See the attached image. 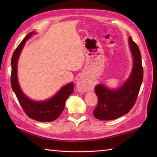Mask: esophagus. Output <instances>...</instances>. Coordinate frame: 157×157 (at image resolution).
Here are the masks:
<instances>
[{"label": "esophagus", "mask_w": 157, "mask_h": 157, "mask_svg": "<svg viewBox=\"0 0 157 157\" xmlns=\"http://www.w3.org/2000/svg\"><path fill=\"white\" fill-rule=\"evenodd\" d=\"M77 89L79 92H87L94 90V85L86 82L84 77L81 76L77 82Z\"/></svg>", "instance_id": "esophagus-1"}]
</instances>
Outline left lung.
Masks as SVG:
<instances>
[{
  "label": "left lung",
  "instance_id": "left-lung-1",
  "mask_svg": "<svg viewBox=\"0 0 157 157\" xmlns=\"http://www.w3.org/2000/svg\"><path fill=\"white\" fill-rule=\"evenodd\" d=\"M130 50L133 57V68L129 78L118 89H108L105 85L95 87L98 105L93 113L101 121L116 119L129 112L134 107L143 79L141 56L137 44L129 38Z\"/></svg>",
  "mask_w": 157,
  "mask_h": 157
}]
</instances>
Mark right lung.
<instances>
[{"instance_id": "add662e5", "label": "right lung", "mask_w": 157, "mask_h": 157, "mask_svg": "<svg viewBox=\"0 0 157 157\" xmlns=\"http://www.w3.org/2000/svg\"><path fill=\"white\" fill-rule=\"evenodd\" d=\"M34 33L27 34L14 50L12 57L11 85L21 107L29 118L40 122H52L56 120L65 107V102L74 89L73 82L62 87L54 96L46 101H34L26 96L18 84L17 79V62L25 41Z\"/></svg>"}]
</instances>
